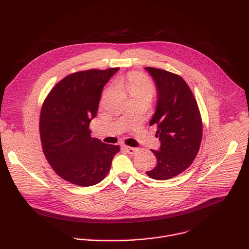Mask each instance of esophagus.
Instances as JSON below:
<instances>
[{
    "instance_id": "esophagus-1",
    "label": "esophagus",
    "mask_w": 249,
    "mask_h": 249,
    "mask_svg": "<svg viewBox=\"0 0 249 249\" xmlns=\"http://www.w3.org/2000/svg\"><path fill=\"white\" fill-rule=\"evenodd\" d=\"M123 148H124V150H125L128 154H134V153H136V152L138 151L137 148H132V147H129V146H123Z\"/></svg>"
}]
</instances>
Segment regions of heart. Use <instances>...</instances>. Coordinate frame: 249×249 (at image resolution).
Returning <instances> with one entry per match:
<instances>
[{"label": "heart", "instance_id": "heart-1", "mask_svg": "<svg viewBox=\"0 0 249 249\" xmlns=\"http://www.w3.org/2000/svg\"><path fill=\"white\" fill-rule=\"evenodd\" d=\"M128 89L130 92H142L148 91L152 92L153 88L148 79L140 73H132L129 76Z\"/></svg>", "mask_w": 249, "mask_h": 249}]
</instances>
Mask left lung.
Masks as SVG:
<instances>
[{"mask_svg":"<svg viewBox=\"0 0 249 249\" xmlns=\"http://www.w3.org/2000/svg\"><path fill=\"white\" fill-rule=\"evenodd\" d=\"M157 89L156 111L150 126L157 127L160 142L152 151L157 165L146 171L157 180H166L183 172L193 162L202 140V121L197 101L185 81L167 71L146 67Z\"/></svg>","mask_w":249,"mask_h":249,"instance_id":"obj_1","label":"left lung"}]
</instances>
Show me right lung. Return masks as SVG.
<instances>
[{
    "label": "right lung",
    "instance_id": "1",
    "mask_svg": "<svg viewBox=\"0 0 249 249\" xmlns=\"http://www.w3.org/2000/svg\"><path fill=\"white\" fill-rule=\"evenodd\" d=\"M119 68L71 74L50 91L41 109L40 138L44 155L63 179L79 185L99 183L110 170L119 146L90 136L103 87Z\"/></svg>",
    "mask_w": 249,
    "mask_h": 249
}]
</instances>
